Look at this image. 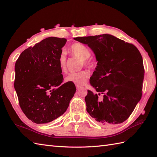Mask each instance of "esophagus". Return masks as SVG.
I'll return each mask as SVG.
<instances>
[{
  "instance_id": "obj_1",
  "label": "esophagus",
  "mask_w": 157,
  "mask_h": 157,
  "mask_svg": "<svg viewBox=\"0 0 157 157\" xmlns=\"http://www.w3.org/2000/svg\"><path fill=\"white\" fill-rule=\"evenodd\" d=\"M76 88H77V90H79V89H80V88H81V86H76Z\"/></svg>"
}]
</instances>
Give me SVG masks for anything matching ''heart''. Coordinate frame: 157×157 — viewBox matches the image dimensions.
Instances as JSON below:
<instances>
[{
    "label": "heart",
    "instance_id": "heart-1",
    "mask_svg": "<svg viewBox=\"0 0 157 157\" xmlns=\"http://www.w3.org/2000/svg\"><path fill=\"white\" fill-rule=\"evenodd\" d=\"M71 52L73 55L82 60L84 65L88 64V59L90 57L91 52L87 46L81 43H75L71 46ZM65 53H61L59 58V67L61 71H64L65 68ZM90 75V73L86 70H82L81 71L71 73L65 78V82L72 83L76 86H82L87 80Z\"/></svg>",
    "mask_w": 157,
    "mask_h": 157
}]
</instances>
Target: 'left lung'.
<instances>
[{"instance_id": "obj_1", "label": "left lung", "mask_w": 157, "mask_h": 157, "mask_svg": "<svg viewBox=\"0 0 157 157\" xmlns=\"http://www.w3.org/2000/svg\"><path fill=\"white\" fill-rule=\"evenodd\" d=\"M87 44L98 61L90 83L97 94L88 90L86 110L100 124L110 126L128 119L142 97L144 69L140 52L134 45L110 34L77 37Z\"/></svg>"}]
</instances>
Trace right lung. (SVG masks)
<instances>
[{
	"instance_id": "add662e5",
	"label": "right lung",
	"mask_w": 157,
	"mask_h": 157,
	"mask_svg": "<svg viewBox=\"0 0 157 157\" xmlns=\"http://www.w3.org/2000/svg\"><path fill=\"white\" fill-rule=\"evenodd\" d=\"M65 38L49 37L25 49L15 65L14 87L22 111L32 122L47 123L62 115L74 96V84H62L59 58Z\"/></svg>"
}]
</instances>
